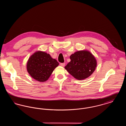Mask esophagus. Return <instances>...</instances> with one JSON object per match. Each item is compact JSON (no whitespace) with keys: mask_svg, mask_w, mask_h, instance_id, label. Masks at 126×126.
I'll return each mask as SVG.
<instances>
[{"mask_svg":"<svg viewBox=\"0 0 126 126\" xmlns=\"http://www.w3.org/2000/svg\"><path fill=\"white\" fill-rule=\"evenodd\" d=\"M60 66H65V63H60Z\"/></svg>","mask_w":126,"mask_h":126,"instance_id":"34e87169","label":"esophagus"}]
</instances>
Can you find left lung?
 Masks as SVG:
<instances>
[{
	"label": "left lung",
	"instance_id": "obj_1",
	"mask_svg": "<svg viewBox=\"0 0 126 126\" xmlns=\"http://www.w3.org/2000/svg\"><path fill=\"white\" fill-rule=\"evenodd\" d=\"M71 60L65 68L78 80L88 78L95 69L97 62L94 57L87 50H81L72 54Z\"/></svg>",
	"mask_w": 126,
	"mask_h": 126
}]
</instances>
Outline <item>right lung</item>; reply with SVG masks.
I'll use <instances>...</instances> for the list:
<instances>
[{
    "label": "right lung",
    "mask_w": 126,
    "mask_h": 126,
    "mask_svg": "<svg viewBox=\"0 0 126 126\" xmlns=\"http://www.w3.org/2000/svg\"><path fill=\"white\" fill-rule=\"evenodd\" d=\"M59 62L45 52L37 51L32 55L27 63V70L30 76L39 82L48 80Z\"/></svg>",
    "instance_id": "right-lung-1"
}]
</instances>
